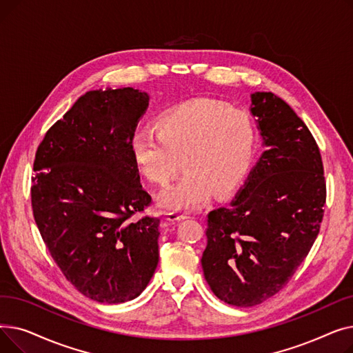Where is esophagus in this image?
<instances>
[{
	"label": "esophagus",
	"mask_w": 353,
	"mask_h": 353,
	"mask_svg": "<svg viewBox=\"0 0 353 353\" xmlns=\"http://www.w3.org/2000/svg\"><path fill=\"white\" fill-rule=\"evenodd\" d=\"M190 214L189 213H184V212H170L167 213L165 220L169 221V223H176L179 220H184V219H189Z\"/></svg>",
	"instance_id": "obj_1"
}]
</instances>
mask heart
Listing matches in <instances>:
<instances>
[{"mask_svg":"<svg viewBox=\"0 0 353 353\" xmlns=\"http://www.w3.org/2000/svg\"><path fill=\"white\" fill-rule=\"evenodd\" d=\"M156 132H137L130 147L140 173L160 186L174 179L179 159L183 160L186 173L160 196L167 209H200L214 192H233L249 170L254 125L243 110L210 99H193L160 114Z\"/></svg>","mask_w":353,"mask_h":353,"instance_id":"heart-1","label":"heart"}]
</instances>
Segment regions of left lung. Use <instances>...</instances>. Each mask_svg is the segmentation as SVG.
<instances>
[{"instance_id": "1", "label": "left lung", "mask_w": 353, "mask_h": 353, "mask_svg": "<svg viewBox=\"0 0 353 353\" xmlns=\"http://www.w3.org/2000/svg\"><path fill=\"white\" fill-rule=\"evenodd\" d=\"M250 99L265 152L230 205L208 214L201 256L213 293L240 307L288 285L319 233L326 201L321 152L306 124L273 92Z\"/></svg>"}]
</instances>
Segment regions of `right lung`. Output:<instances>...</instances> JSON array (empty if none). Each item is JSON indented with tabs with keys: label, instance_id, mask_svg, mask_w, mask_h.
<instances>
[{
	"label": "right lung",
	"instance_id": "add662e5",
	"mask_svg": "<svg viewBox=\"0 0 353 353\" xmlns=\"http://www.w3.org/2000/svg\"><path fill=\"white\" fill-rule=\"evenodd\" d=\"M148 100L132 87L87 91L35 153V223L67 281L100 303L137 298L159 263L160 220L133 219L152 203L130 147Z\"/></svg>",
	"mask_w": 353,
	"mask_h": 353
}]
</instances>
